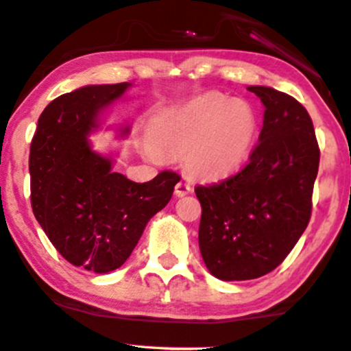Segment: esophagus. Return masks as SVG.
Masks as SVG:
<instances>
[{
  "label": "esophagus",
  "instance_id": "obj_1",
  "mask_svg": "<svg viewBox=\"0 0 351 351\" xmlns=\"http://www.w3.org/2000/svg\"><path fill=\"white\" fill-rule=\"evenodd\" d=\"M191 191V184L188 182H184V180H180L178 183H176L175 186V195L176 196H184L188 195Z\"/></svg>",
  "mask_w": 351,
  "mask_h": 351
}]
</instances>
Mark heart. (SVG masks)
<instances>
[{"mask_svg":"<svg viewBox=\"0 0 351 351\" xmlns=\"http://www.w3.org/2000/svg\"><path fill=\"white\" fill-rule=\"evenodd\" d=\"M258 133V114L250 103L221 93H206L173 108L153 121L152 160L183 155V167L199 180H221L248 160Z\"/></svg>","mask_w":351,"mask_h":351,"instance_id":"heart-1","label":"heart"}]
</instances>
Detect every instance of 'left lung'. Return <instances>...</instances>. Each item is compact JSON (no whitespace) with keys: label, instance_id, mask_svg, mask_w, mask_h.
<instances>
[{"label":"left lung","instance_id":"8db88e82","mask_svg":"<svg viewBox=\"0 0 351 351\" xmlns=\"http://www.w3.org/2000/svg\"><path fill=\"white\" fill-rule=\"evenodd\" d=\"M248 90L265 105L248 163L223 182L195 188L199 252L211 275L225 282L260 278L288 256L310 221L319 165L305 106L273 88Z\"/></svg>","mask_w":351,"mask_h":351}]
</instances>
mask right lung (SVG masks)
I'll return each mask as SVG.
<instances>
[{
  "label": "right lung",
  "instance_id": "1",
  "mask_svg": "<svg viewBox=\"0 0 351 351\" xmlns=\"http://www.w3.org/2000/svg\"><path fill=\"white\" fill-rule=\"evenodd\" d=\"M128 86L93 84L58 96L38 119L29 148L34 217L64 260L95 273L128 260L182 178L161 171L152 182L134 183L113 171L111 158L91 149L86 138L98 128V113Z\"/></svg>",
  "mask_w": 351,
  "mask_h": 351
}]
</instances>
